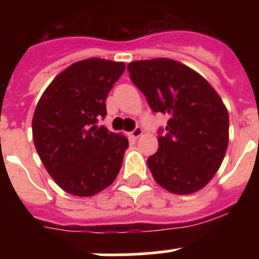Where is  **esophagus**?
Masks as SVG:
<instances>
[{"mask_svg": "<svg viewBox=\"0 0 259 259\" xmlns=\"http://www.w3.org/2000/svg\"><path fill=\"white\" fill-rule=\"evenodd\" d=\"M141 135H143V128H141V127H136L134 130V131L131 132L132 139H139V137H140Z\"/></svg>", "mask_w": 259, "mask_h": 259, "instance_id": "1", "label": "esophagus"}]
</instances>
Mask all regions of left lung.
<instances>
[{
  "mask_svg": "<svg viewBox=\"0 0 259 259\" xmlns=\"http://www.w3.org/2000/svg\"><path fill=\"white\" fill-rule=\"evenodd\" d=\"M128 72L155 113L168 115L148 167L158 185L175 194L202 189L219 170L230 119L221 96L197 71L170 58L134 61Z\"/></svg>",
  "mask_w": 259,
  "mask_h": 259,
  "instance_id": "obj_1",
  "label": "left lung"
}]
</instances>
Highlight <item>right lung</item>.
I'll use <instances>...</instances> for the list:
<instances>
[{
	"instance_id": "add662e5",
	"label": "right lung",
	"mask_w": 259,
	"mask_h": 259,
	"mask_svg": "<svg viewBox=\"0 0 259 259\" xmlns=\"http://www.w3.org/2000/svg\"><path fill=\"white\" fill-rule=\"evenodd\" d=\"M123 62L88 58L59 72L45 89L32 118V137L53 180L77 197L113 184L128 148L123 134L97 127L106 97L124 72Z\"/></svg>"
}]
</instances>
